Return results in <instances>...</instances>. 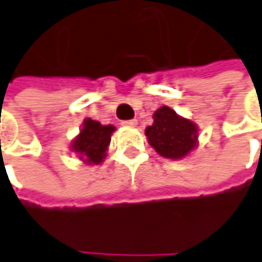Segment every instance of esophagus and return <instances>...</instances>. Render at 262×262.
<instances>
[{
    "mask_svg": "<svg viewBox=\"0 0 262 262\" xmlns=\"http://www.w3.org/2000/svg\"><path fill=\"white\" fill-rule=\"evenodd\" d=\"M121 124H123V126H127V127H135V126L138 124V120H126V121H123Z\"/></svg>",
    "mask_w": 262,
    "mask_h": 262,
    "instance_id": "1",
    "label": "esophagus"
}]
</instances>
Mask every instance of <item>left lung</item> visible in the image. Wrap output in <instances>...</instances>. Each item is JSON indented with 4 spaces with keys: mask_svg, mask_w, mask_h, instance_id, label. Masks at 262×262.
<instances>
[{
    "mask_svg": "<svg viewBox=\"0 0 262 262\" xmlns=\"http://www.w3.org/2000/svg\"><path fill=\"white\" fill-rule=\"evenodd\" d=\"M155 123L145 129L150 145L168 159H181L196 145V126L181 118L171 107H159L153 115Z\"/></svg>",
    "mask_w": 262,
    "mask_h": 262,
    "instance_id": "obj_1",
    "label": "left lung"
}]
</instances>
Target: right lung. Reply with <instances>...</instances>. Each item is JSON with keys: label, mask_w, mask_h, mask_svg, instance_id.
Returning a JSON list of instances; mask_svg holds the SVG:
<instances>
[{"label": "right lung", "mask_w": 262, "mask_h": 262, "mask_svg": "<svg viewBox=\"0 0 262 262\" xmlns=\"http://www.w3.org/2000/svg\"><path fill=\"white\" fill-rule=\"evenodd\" d=\"M114 130L115 127L111 124L102 126L99 121L88 118L83 121L81 133L73 141L72 150L76 151L85 163L99 165L106 156L107 145L111 142V135Z\"/></svg>", "instance_id": "add662e5"}]
</instances>
